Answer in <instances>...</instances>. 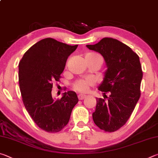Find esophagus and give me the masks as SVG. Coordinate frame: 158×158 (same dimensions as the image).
Segmentation results:
<instances>
[{"label":"esophagus","mask_w":158,"mask_h":158,"mask_svg":"<svg viewBox=\"0 0 158 158\" xmlns=\"http://www.w3.org/2000/svg\"><path fill=\"white\" fill-rule=\"evenodd\" d=\"M85 97H86V96H85V95H78V98H79V100H84V98H85Z\"/></svg>","instance_id":"1"}]
</instances>
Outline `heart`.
Returning <instances> with one entry per match:
<instances>
[{
	"instance_id": "obj_1",
	"label": "heart",
	"mask_w": 158,
	"mask_h": 158,
	"mask_svg": "<svg viewBox=\"0 0 158 158\" xmlns=\"http://www.w3.org/2000/svg\"><path fill=\"white\" fill-rule=\"evenodd\" d=\"M90 60L98 61L100 63V65L102 63V58L98 53H90L86 55L85 56ZM94 85V81L91 79H79L77 80L73 85V89L75 91L78 93H85L89 91L90 86H93Z\"/></svg>"
}]
</instances>
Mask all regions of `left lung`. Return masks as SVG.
Instances as JSON below:
<instances>
[{
  "mask_svg": "<svg viewBox=\"0 0 158 158\" xmlns=\"http://www.w3.org/2000/svg\"><path fill=\"white\" fill-rule=\"evenodd\" d=\"M86 47L101 53L108 68L99 87L104 98H96L93 121L100 129L113 132L126 123L141 96L143 72L139 57L127 45L112 37H104Z\"/></svg>",
  "mask_w": 158,
  "mask_h": 158,
  "instance_id": "8db88e82",
  "label": "left lung"
}]
</instances>
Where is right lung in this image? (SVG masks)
Returning a JSON list of instances; mask_svg holds the SVG:
<instances>
[{
    "instance_id": "1",
    "label": "right lung",
    "mask_w": 158,
    "mask_h": 158,
    "mask_svg": "<svg viewBox=\"0 0 158 158\" xmlns=\"http://www.w3.org/2000/svg\"><path fill=\"white\" fill-rule=\"evenodd\" d=\"M77 46L47 37L33 44L19 63V84L23 105L35 123L45 132L62 130L79 102L73 91L64 93L56 100L52 95L53 82L60 81L67 59Z\"/></svg>"
}]
</instances>
